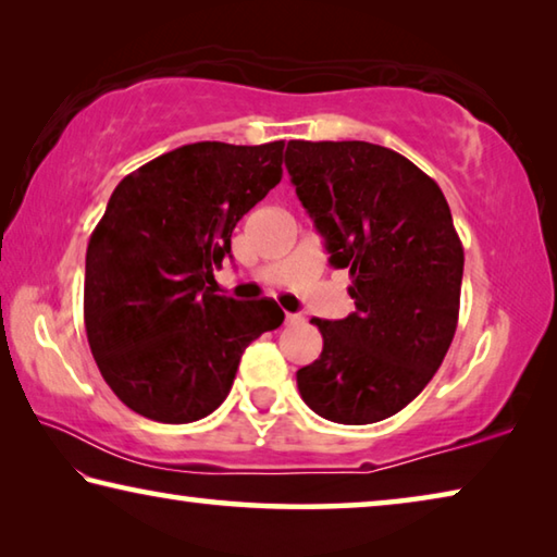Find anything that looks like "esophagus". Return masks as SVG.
Listing matches in <instances>:
<instances>
[{
  "label": "esophagus",
  "mask_w": 557,
  "mask_h": 557,
  "mask_svg": "<svg viewBox=\"0 0 557 557\" xmlns=\"http://www.w3.org/2000/svg\"><path fill=\"white\" fill-rule=\"evenodd\" d=\"M301 322V317L299 314H285V324H299Z\"/></svg>",
  "instance_id": "esophagus-1"
}]
</instances>
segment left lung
<instances>
[{
    "label": "left lung",
    "mask_w": 557,
    "mask_h": 557,
    "mask_svg": "<svg viewBox=\"0 0 557 557\" xmlns=\"http://www.w3.org/2000/svg\"><path fill=\"white\" fill-rule=\"evenodd\" d=\"M285 166L356 312L312 319L324 338L297 371L301 400L342 425L400 412L457 332L465 250L445 194L410 159L371 143L292 139Z\"/></svg>",
    "instance_id": "left-lung-1"
}]
</instances>
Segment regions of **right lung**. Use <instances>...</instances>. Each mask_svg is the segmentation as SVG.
Here are the masks:
<instances>
[{"label":"right lung","mask_w":557,"mask_h":557,"mask_svg":"<svg viewBox=\"0 0 557 557\" xmlns=\"http://www.w3.org/2000/svg\"><path fill=\"white\" fill-rule=\"evenodd\" d=\"M285 143H196L122 178L86 252L83 317L112 393L143 418L184 425L231 393L240 356L282 324L272 299L213 295L231 235L282 178Z\"/></svg>","instance_id":"obj_1"}]
</instances>
